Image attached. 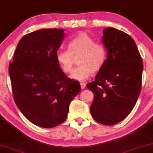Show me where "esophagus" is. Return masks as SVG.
I'll return each instance as SVG.
<instances>
[{
  "instance_id": "1",
  "label": "esophagus",
  "mask_w": 153,
  "mask_h": 153,
  "mask_svg": "<svg viewBox=\"0 0 153 153\" xmlns=\"http://www.w3.org/2000/svg\"><path fill=\"white\" fill-rule=\"evenodd\" d=\"M80 87H81V89H84L85 88V87H86V84L83 82H80Z\"/></svg>"
}]
</instances>
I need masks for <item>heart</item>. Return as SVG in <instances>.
Here are the masks:
<instances>
[{"mask_svg": "<svg viewBox=\"0 0 153 153\" xmlns=\"http://www.w3.org/2000/svg\"><path fill=\"white\" fill-rule=\"evenodd\" d=\"M68 51L59 50L56 59L63 72L72 71L75 60L78 67L74 69L71 78L83 81L89 78L91 73L100 71L106 60V51L102 44L95 42L86 33L81 32L73 38L68 45Z\"/></svg>", "mask_w": 153, "mask_h": 153, "instance_id": "b5f03b06", "label": "heart"}]
</instances>
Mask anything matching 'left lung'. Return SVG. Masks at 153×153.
Returning a JSON list of instances; mask_svg holds the SVG:
<instances>
[{"instance_id":"obj_1","label":"left lung","mask_w":153,"mask_h":153,"mask_svg":"<svg viewBox=\"0 0 153 153\" xmlns=\"http://www.w3.org/2000/svg\"><path fill=\"white\" fill-rule=\"evenodd\" d=\"M103 33L106 60L87 87L94 93L92 117L102 125H113L127 117L138 100L143 64L129 35L112 27L105 28Z\"/></svg>"}]
</instances>
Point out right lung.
<instances>
[{
    "label": "right lung",
    "instance_id": "right-lung-1",
    "mask_svg": "<svg viewBox=\"0 0 153 153\" xmlns=\"http://www.w3.org/2000/svg\"><path fill=\"white\" fill-rule=\"evenodd\" d=\"M64 31L45 28L26 34L9 65L16 105L30 123L40 127L64 123L71 101L81 90L80 82L67 78L56 62Z\"/></svg>",
    "mask_w": 153,
    "mask_h": 153
}]
</instances>
